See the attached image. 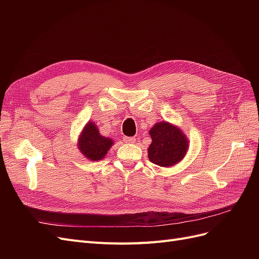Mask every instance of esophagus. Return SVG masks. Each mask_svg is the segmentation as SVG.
<instances>
[{
	"label": "esophagus",
	"instance_id": "esophagus-1",
	"mask_svg": "<svg viewBox=\"0 0 259 259\" xmlns=\"http://www.w3.org/2000/svg\"><path fill=\"white\" fill-rule=\"evenodd\" d=\"M124 142L127 144H134L136 142L135 137H124Z\"/></svg>",
	"mask_w": 259,
	"mask_h": 259
}]
</instances>
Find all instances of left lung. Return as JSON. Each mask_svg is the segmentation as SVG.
Here are the masks:
<instances>
[{
    "label": "left lung",
    "instance_id": "obj_1",
    "mask_svg": "<svg viewBox=\"0 0 259 259\" xmlns=\"http://www.w3.org/2000/svg\"><path fill=\"white\" fill-rule=\"evenodd\" d=\"M152 143L148 148L149 160L160 166H171L182 160L188 147L183 132L167 122L156 123L149 132Z\"/></svg>",
    "mask_w": 259,
    "mask_h": 259
}]
</instances>
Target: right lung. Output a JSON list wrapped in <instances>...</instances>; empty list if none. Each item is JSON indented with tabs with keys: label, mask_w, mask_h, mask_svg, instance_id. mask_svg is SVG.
<instances>
[{
	"label": "right lung",
	"mask_w": 259,
	"mask_h": 259,
	"mask_svg": "<svg viewBox=\"0 0 259 259\" xmlns=\"http://www.w3.org/2000/svg\"><path fill=\"white\" fill-rule=\"evenodd\" d=\"M112 145V140L101 136L96 125L92 122L86 124L79 140V149L81 152L92 161L103 159Z\"/></svg>",
	"instance_id": "obj_1"
}]
</instances>
